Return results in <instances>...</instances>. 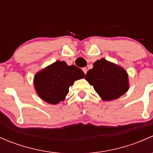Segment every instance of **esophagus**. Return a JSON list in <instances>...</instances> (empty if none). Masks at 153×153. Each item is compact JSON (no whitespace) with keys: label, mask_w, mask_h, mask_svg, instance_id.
<instances>
[{"label":"esophagus","mask_w":153,"mask_h":153,"mask_svg":"<svg viewBox=\"0 0 153 153\" xmlns=\"http://www.w3.org/2000/svg\"><path fill=\"white\" fill-rule=\"evenodd\" d=\"M82 70H83V72H84V74H86V72H87V69H86V68H83L82 69Z\"/></svg>","instance_id":"esophagus-1"}]
</instances>
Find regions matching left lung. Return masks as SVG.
<instances>
[{"mask_svg":"<svg viewBox=\"0 0 153 153\" xmlns=\"http://www.w3.org/2000/svg\"><path fill=\"white\" fill-rule=\"evenodd\" d=\"M85 79L105 101L120 98L129 87L126 71L105 58L97 60L94 63L93 68L86 74Z\"/></svg>","mask_w":153,"mask_h":153,"instance_id":"left-lung-1","label":"left lung"}]
</instances>
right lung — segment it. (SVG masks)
<instances>
[{"label":"right lung","mask_w":153,"mask_h":153,"mask_svg":"<svg viewBox=\"0 0 153 153\" xmlns=\"http://www.w3.org/2000/svg\"><path fill=\"white\" fill-rule=\"evenodd\" d=\"M85 74L75 65H67L65 61H57L35 74L33 84L38 96L50 104L64 101L69 88Z\"/></svg>","instance_id":"add662e5"}]
</instances>
